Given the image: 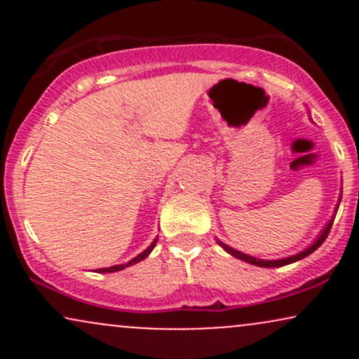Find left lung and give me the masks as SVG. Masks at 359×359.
<instances>
[{"label": "left lung", "instance_id": "8db88e82", "mask_svg": "<svg viewBox=\"0 0 359 359\" xmlns=\"http://www.w3.org/2000/svg\"><path fill=\"white\" fill-rule=\"evenodd\" d=\"M339 203H341V196H339ZM339 205V204H337ZM336 212H337V209H336ZM332 222H334V216H332V219L327 222V224H325V228L323 229V233L319 234V236H317V240L312 243L311 246H307L306 250L304 251H300V253H297V255H292V257H287V258H280V259H259V258H255V257H250V255H246V253H241V251H238V250H234V248H231V246H228V245H224V243L222 241H219L217 240V243H219V246L222 250H226L228 251L229 255H233L234 258H240V259H243V262H246V263H251V265H257V266H265V269H275V266H283V265H288V263H294V262H299V259H302V258H306V257H309V255L311 253H314V251L319 248L320 245H323V243L325 241V238H327V234H329V231H331V226H332Z\"/></svg>", "mask_w": 359, "mask_h": 359}]
</instances>
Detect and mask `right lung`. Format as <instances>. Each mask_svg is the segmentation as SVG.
<instances>
[{
	"instance_id": "1",
	"label": "right lung",
	"mask_w": 359,
	"mask_h": 359,
	"mask_svg": "<svg viewBox=\"0 0 359 359\" xmlns=\"http://www.w3.org/2000/svg\"><path fill=\"white\" fill-rule=\"evenodd\" d=\"M156 240H158V238H155L154 243H151V245L148 246V248H147L145 251H142V253H140L138 257H135L133 259H130V262L125 263V265H114V266H108V269H97L96 271H97V273H113V271H119V270L126 269V266H131V265H135V263L142 262V259H145V258L148 257V255L151 253V250L155 248V245H156Z\"/></svg>"
}]
</instances>
